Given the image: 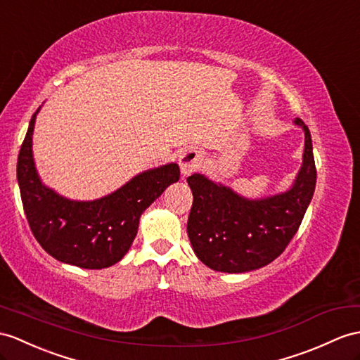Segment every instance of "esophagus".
Segmentation results:
<instances>
[{
  "label": "esophagus",
  "mask_w": 360,
  "mask_h": 360,
  "mask_svg": "<svg viewBox=\"0 0 360 360\" xmlns=\"http://www.w3.org/2000/svg\"><path fill=\"white\" fill-rule=\"evenodd\" d=\"M179 160H180L181 174L189 175L200 168L201 160H203V155H201L197 150H186V151L180 153Z\"/></svg>",
  "instance_id": "esophagus-1"
}]
</instances>
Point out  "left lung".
<instances>
[{"label":"left lung","mask_w":360,"mask_h":360,"mask_svg":"<svg viewBox=\"0 0 360 360\" xmlns=\"http://www.w3.org/2000/svg\"><path fill=\"white\" fill-rule=\"evenodd\" d=\"M305 133L302 168L292 189L262 200H246L205 175L188 177L192 207L188 236L198 259L217 271L243 274L278 258L300 229L316 186L310 129Z\"/></svg>","instance_id":"obj_1"}]
</instances>
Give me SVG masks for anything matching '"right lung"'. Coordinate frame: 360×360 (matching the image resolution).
<instances>
[{"mask_svg":"<svg viewBox=\"0 0 360 360\" xmlns=\"http://www.w3.org/2000/svg\"><path fill=\"white\" fill-rule=\"evenodd\" d=\"M38 112V111H37ZM33 114L16 165L21 201L30 231L41 248L58 261L82 269H105L124 258L133 244L140 215L171 183L179 165L142 172L111 195L72 201L41 183L32 155Z\"/></svg>","mask_w":360,"mask_h":360,"instance_id":"add662e5","label":"right lung"}]
</instances>
